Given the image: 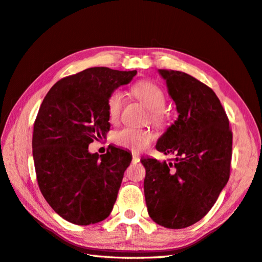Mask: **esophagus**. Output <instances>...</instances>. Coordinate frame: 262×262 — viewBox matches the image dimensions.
<instances>
[{"instance_id": "obj_1", "label": "esophagus", "mask_w": 262, "mask_h": 262, "mask_svg": "<svg viewBox=\"0 0 262 262\" xmlns=\"http://www.w3.org/2000/svg\"><path fill=\"white\" fill-rule=\"evenodd\" d=\"M132 162H133L134 164L138 163V162H139V156L136 155V154H133V160H132Z\"/></svg>"}]
</instances>
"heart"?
Returning <instances> with one entry per match:
<instances>
[{
	"instance_id": "obj_1",
	"label": "heart",
	"mask_w": 262,
	"mask_h": 262,
	"mask_svg": "<svg viewBox=\"0 0 262 262\" xmlns=\"http://www.w3.org/2000/svg\"><path fill=\"white\" fill-rule=\"evenodd\" d=\"M133 97L144 103L149 111V119L156 126H163L166 123V114L164 107L166 98L164 91L157 84L149 81H139L132 87ZM124 106V94L120 90H114L108 96L107 111L112 121L118 120ZM154 134L148 129H135L126 127L115 133L114 143L133 151H142L153 142Z\"/></svg>"
}]
</instances>
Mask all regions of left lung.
Wrapping results in <instances>:
<instances>
[{"label":"left lung","mask_w":262,"mask_h":262,"mask_svg":"<svg viewBox=\"0 0 262 262\" xmlns=\"http://www.w3.org/2000/svg\"><path fill=\"white\" fill-rule=\"evenodd\" d=\"M179 117L156 149L174 162L143 157L144 194L151 220L168 229L200 221L215 203L230 176L232 133L214 91L182 71L159 69Z\"/></svg>","instance_id":"8db88e82"}]
</instances>
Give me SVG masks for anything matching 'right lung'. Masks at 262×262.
Masks as SVG:
<instances>
[{"label":"right lung","mask_w":262,"mask_h":262,"mask_svg":"<svg viewBox=\"0 0 262 262\" xmlns=\"http://www.w3.org/2000/svg\"><path fill=\"white\" fill-rule=\"evenodd\" d=\"M136 74L88 68L54 83L41 103L32 138L36 180L49 205L67 221L89 226L111 214L132 156L115 146L91 154L88 146L111 128L108 96Z\"/></svg>","instance_id":"1"}]
</instances>
